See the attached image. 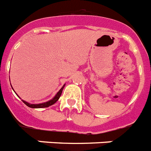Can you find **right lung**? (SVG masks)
Wrapping results in <instances>:
<instances>
[{"instance_id":"add662e5","label":"right lung","mask_w":151,"mask_h":151,"mask_svg":"<svg viewBox=\"0 0 151 151\" xmlns=\"http://www.w3.org/2000/svg\"><path fill=\"white\" fill-rule=\"evenodd\" d=\"M64 86H65V85L62 87V88L60 90V91H58V93L56 94V96H55L52 100H50V101H46V102L45 103H42V104H37V105H35V104H29V103L27 102V101H24V100H22V101H23V102H24L27 106L29 107V108H33V109H42V108H47V107L50 106V105H53L54 103H56V101L59 100V99H60V96H61L62 92H63V88H64Z\"/></svg>"}]
</instances>
